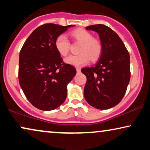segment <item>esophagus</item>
I'll return each mask as SVG.
<instances>
[{"label":"esophagus","mask_w":150,"mask_h":150,"mask_svg":"<svg viewBox=\"0 0 150 150\" xmlns=\"http://www.w3.org/2000/svg\"><path fill=\"white\" fill-rule=\"evenodd\" d=\"M76 71H77L78 73L81 72V69L79 68V67H76Z\"/></svg>","instance_id":"obj_1"}]
</instances>
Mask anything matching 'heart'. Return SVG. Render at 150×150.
<instances>
[{"mask_svg":"<svg viewBox=\"0 0 150 150\" xmlns=\"http://www.w3.org/2000/svg\"><path fill=\"white\" fill-rule=\"evenodd\" d=\"M71 36L76 40L81 42L79 49L80 54L70 55L65 59V61L69 65L74 66H82L91 61H96L102 54V46L99 40L93 38L89 32L83 28H78L71 32ZM55 48L61 56L65 57L68 54L70 48V44L65 35H60L54 42Z\"/></svg>","mask_w":150,"mask_h":150,"instance_id":"1","label":"heart"}]
</instances>
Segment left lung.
<instances>
[{"instance_id":"8db88e82","label":"left lung","mask_w":150,"mask_h":150,"mask_svg":"<svg viewBox=\"0 0 150 150\" xmlns=\"http://www.w3.org/2000/svg\"><path fill=\"white\" fill-rule=\"evenodd\" d=\"M99 35L102 54L93 67L81 69L87 77L84 96L88 104L98 109H108L120 103L130 79V54L122 40L104 24L86 27Z\"/></svg>"}]
</instances>
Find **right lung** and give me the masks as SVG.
<instances>
[{
    "instance_id": "obj_1",
    "label": "right lung",
    "mask_w": 150,
    "mask_h": 150,
    "mask_svg": "<svg viewBox=\"0 0 150 150\" xmlns=\"http://www.w3.org/2000/svg\"><path fill=\"white\" fill-rule=\"evenodd\" d=\"M74 26L45 24L34 30L20 52L18 79L28 101L42 110L59 107L67 97V85L76 74L73 65L63 62L54 42Z\"/></svg>"
}]
</instances>
